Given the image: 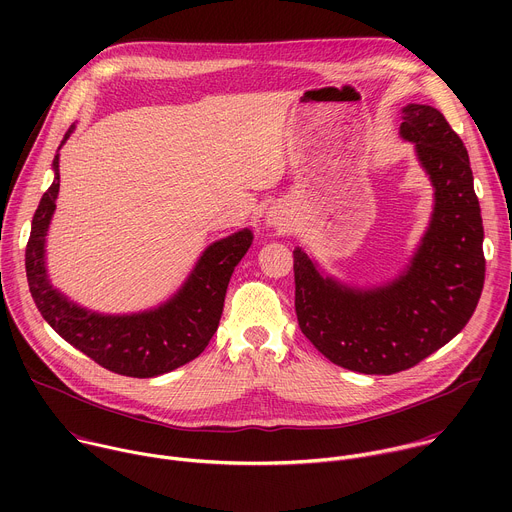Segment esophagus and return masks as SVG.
<instances>
[{"label":"esophagus","instance_id":"1","mask_svg":"<svg viewBox=\"0 0 512 512\" xmlns=\"http://www.w3.org/2000/svg\"><path fill=\"white\" fill-rule=\"evenodd\" d=\"M267 225L269 227H275L277 231H287L289 229V225H291V221H289V216H287V212L285 210H271L269 214H267Z\"/></svg>","mask_w":512,"mask_h":512}]
</instances>
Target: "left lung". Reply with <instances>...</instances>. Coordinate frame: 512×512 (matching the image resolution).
Returning <instances> with one entry per match:
<instances>
[{
    "label": "left lung",
    "instance_id": "8db88e82",
    "mask_svg": "<svg viewBox=\"0 0 512 512\" xmlns=\"http://www.w3.org/2000/svg\"><path fill=\"white\" fill-rule=\"evenodd\" d=\"M399 135L433 186L431 221L409 265L373 287L342 283L294 251L296 314L304 336L334 364L364 375L415 367L472 318L484 285V229L470 158L446 117L409 103Z\"/></svg>",
    "mask_w": 512,
    "mask_h": 512
}]
</instances>
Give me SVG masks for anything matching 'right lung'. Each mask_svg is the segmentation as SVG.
<instances>
[{"mask_svg": "<svg viewBox=\"0 0 512 512\" xmlns=\"http://www.w3.org/2000/svg\"><path fill=\"white\" fill-rule=\"evenodd\" d=\"M72 131L75 125L64 133L60 148ZM58 162L56 152L54 180L36 208L26 247L28 285L42 318L68 344L117 375L150 379L194 360L218 328L231 275L249 251L253 233L243 229L208 245L182 287L158 308L117 316L91 312L52 287L46 271V235L60 188Z\"/></svg>", "mask_w": 512, "mask_h": 512, "instance_id": "obj_1", "label": "right lung"}]
</instances>
